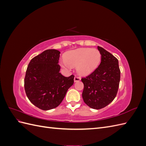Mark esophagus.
Segmentation results:
<instances>
[{
    "mask_svg": "<svg viewBox=\"0 0 146 146\" xmlns=\"http://www.w3.org/2000/svg\"><path fill=\"white\" fill-rule=\"evenodd\" d=\"M81 80V78L80 77H78V76H75V77H74V82H78V81H80Z\"/></svg>",
    "mask_w": 146,
    "mask_h": 146,
    "instance_id": "obj_1",
    "label": "esophagus"
}]
</instances>
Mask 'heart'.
<instances>
[{
    "instance_id": "obj_1",
    "label": "heart",
    "mask_w": 146,
    "mask_h": 146,
    "mask_svg": "<svg viewBox=\"0 0 146 146\" xmlns=\"http://www.w3.org/2000/svg\"><path fill=\"white\" fill-rule=\"evenodd\" d=\"M65 62L71 66H77V71L82 76L92 72L99 66L101 55L96 48H80L66 53Z\"/></svg>"
}]
</instances>
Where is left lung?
Segmentation results:
<instances>
[{
	"mask_svg": "<svg viewBox=\"0 0 146 146\" xmlns=\"http://www.w3.org/2000/svg\"><path fill=\"white\" fill-rule=\"evenodd\" d=\"M101 63L93 72L82 77L84 102L91 108L99 110L110 104L116 98L121 78L118 60L104 48L98 46Z\"/></svg>",
	"mask_w": 146,
	"mask_h": 146,
	"instance_id": "left-lung-1",
	"label": "left lung"
}]
</instances>
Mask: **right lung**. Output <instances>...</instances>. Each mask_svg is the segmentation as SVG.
Masks as SVG:
<instances>
[{"mask_svg": "<svg viewBox=\"0 0 146 146\" xmlns=\"http://www.w3.org/2000/svg\"><path fill=\"white\" fill-rule=\"evenodd\" d=\"M60 54L55 49L44 50L31 60L26 70V95L31 102L42 110L58 107L74 84V75L66 77L60 72Z\"/></svg>", "mask_w": 146, "mask_h": 146, "instance_id": "obj_1", "label": "right lung"}]
</instances>
